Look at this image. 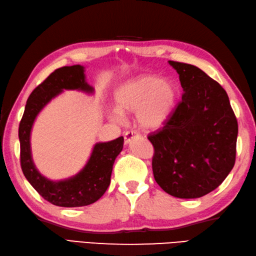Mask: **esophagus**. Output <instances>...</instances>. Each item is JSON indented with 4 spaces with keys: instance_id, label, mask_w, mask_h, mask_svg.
Segmentation results:
<instances>
[{
    "instance_id": "34e87169",
    "label": "esophagus",
    "mask_w": 256,
    "mask_h": 256,
    "mask_svg": "<svg viewBox=\"0 0 256 256\" xmlns=\"http://www.w3.org/2000/svg\"><path fill=\"white\" fill-rule=\"evenodd\" d=\"M137 136H138V132H134V130H130V132H124V142L130 144V142H132V140L134 137H137Z\"/></svg>"
}]
</instances>
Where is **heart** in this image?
<instances>
[{"label": "heart", "mask_w": 256, "mask_h": 256, "mask_svg": "<svg viewBox=\"0 0 256 256\" xmlns=\"http://www.w3.org/2000/svg\"><path fill=\"white\" fill-rule=\"evenodd\" d=\"M178 90L170 80H160L154 75H140L130 78L114 94V104L120 112H136V122L147 130L164 126L174 110ZM117 120L118 112H112Z\"/></svg>", "instance_id": "b5f03b06"}]
</instances>
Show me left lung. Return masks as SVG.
Here are the masks:
<instances>
[{"instance_id":"1","label":"left lung","mask_w":256,"mask_h":256,"mask_svg":"<svg viewBox=\"0 0 256 256\" xmlns=\"http://www.w3.org/2000/svg\"><path fill=\"white\" fill-rule=\"evenodd\" d=\"M184 95L164 127L148 139L161 189L196 199L220 186L236 164L238 120L226 92L196 66L169 60Z\"/></svg>"}]
</instances>
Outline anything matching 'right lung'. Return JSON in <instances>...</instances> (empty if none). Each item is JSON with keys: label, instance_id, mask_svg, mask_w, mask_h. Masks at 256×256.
I'll use <instances>...</instances> for the list:
<instances>
[{"label": "right lung", "instance_id": "right-lung-1", "mask_svg": "<svg viewBox=\"0 0 256 256\" xmlns=\"http://www.w3.org/2000/svg\"><path fill=\"white\" fill-rule=\"evenodd\" d=\"M62 90L94 94L86 82L85 67L64 66L56 70L30 94L18 127L20 166L34 189L52 204L64 208L90 206L105 194L110 184L112 166L124 147V137L108 142H97L92 154L78 174L62 180H50L36 169L30 150V132L38 114Z\"/></svg>", "mask_w": 256, "mask_h": 256}]
</instances>
